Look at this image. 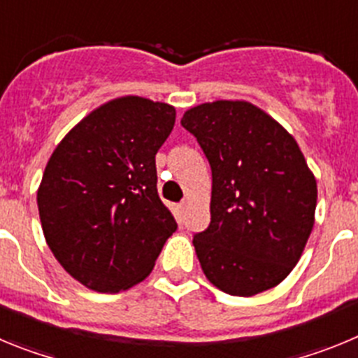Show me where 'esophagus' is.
<instances>
[{
    "instance_id": "34e87169",
    "label": "esophagus",
    "mask_w": 358,
    "mask_h": 358,
    "mask_svg": "<svg viewBox=\"0 0 358 358\" xmlns=\"http://www.w3.org/2000/svg\"><path fill=\"white\" fill-rule=\"evenodd\" d=\"M185 210H186V202H179L176 208L177 220H179V222H182V220H185Z\"/></svg>"
}]
</instances>
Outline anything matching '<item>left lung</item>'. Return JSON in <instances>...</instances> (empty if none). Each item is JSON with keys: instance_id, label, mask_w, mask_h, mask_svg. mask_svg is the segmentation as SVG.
Segmentation results:
<instances>
[{"instance_id": "obj_1", "label": "left lung", "mask_w": 358, "mask_h": 358, "mask_svg": "<svg viewBox=\"0 0 358 358\" xmlns=\"http://www.w3.org/2000/svg\"><path fill=\"white\" fill-rule=\"evenodd\" d=\"M211 166V222L194 236L217 289L255 296L285 280L314 227L317 182L296 140L260 107L217 100L185 113Z\"/></svg>"}]
</instances>
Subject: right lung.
I'll use <instances>...</instances> for the list:
<instances>
[{"label":"right lung","mask_w":358,"mask_h":358,"mask_svg":"<svg viewBox=\"0 0 358 358\" xmlns=\"http://www.w3.org/2000/svg\"><path fill=\"white\" fill-rule=\"evenodd\" d=\"M173 123L169 103L122 96L90 113L53 150L37 192L43 233L87 289L120 292L143 281L177 229L156 172Z\"/></svg>","instance_id":"1"}]
</instances>
